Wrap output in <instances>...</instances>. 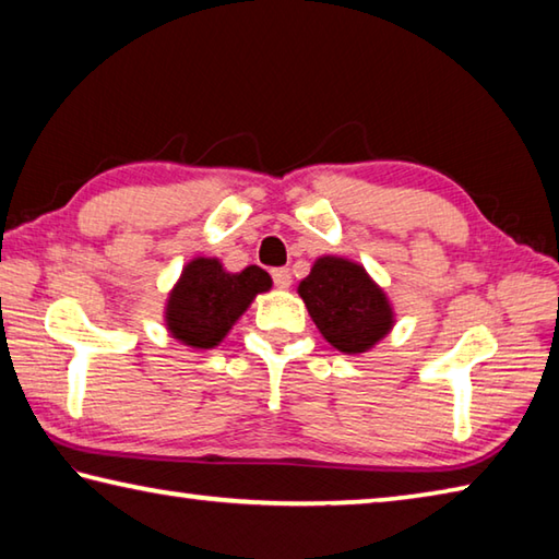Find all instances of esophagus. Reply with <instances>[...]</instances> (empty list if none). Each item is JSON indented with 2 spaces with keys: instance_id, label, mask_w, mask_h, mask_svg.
Wrapping results in <instances>:
<instances>
[{
  "instance_id": "esophagus-1",
  "label": "esophagus",
  "mask_w": 559,
  "mask_h": 559,
  "mask_svg": "<svg viewBox=\"0 0 559 559\" xmlns=\"http://www.w3.org/2000/svg\"><path fill=\"white\" fill-rule=\"evenodd\" d=\"M272 282L277 285L280 289H287L292 285V272L287 267H274L272 270Z\"/></svg>"
}]
</instances>
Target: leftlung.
<instances>
[{
    "label": "left lung",
    "instance_id": "left-lung-1",
    "mask_svg": "<svg viewBox=\"0 0 559 559\" xmlns=\"http://www.w3.org/2000/svg\"><path fill=\"white\" fill-rule=\"evenodd\" d=\"M299 297L331 346L364 354L393 326V309L366 270L341 258H321L301 280Z\"/></svg>",
    "mask_w": 559,
    "mask_h": 559
}]
</instances>
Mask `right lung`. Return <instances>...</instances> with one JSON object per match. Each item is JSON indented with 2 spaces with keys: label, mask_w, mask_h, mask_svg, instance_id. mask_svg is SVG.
I'll return each mask as SVG.
<instances>
[{
  "label": "right lung",
  "mask_w": 559,
  "mask_h": 559,
  "mask_svg": "<svg viewBox=\"0 0 559 559\" xmlns=\"http://www.w3.org/2000/svg\"><path fill=\"white\" fill-rule=\"evenodd\" d=\"M272 287L270 274L258 264L225 272L218 260L199 258L186 264L166 307V326L174 338L193 348L218 346L254 295Z\"/></svg>",
  "instance_id": "add662e5"
}]
</instances>
